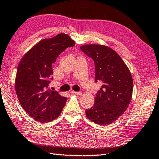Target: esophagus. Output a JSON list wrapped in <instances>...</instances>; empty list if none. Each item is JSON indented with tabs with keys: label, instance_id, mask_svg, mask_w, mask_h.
Wrapping results in <instances>:
<instances>
[{
	"label": "esophagus",
	"instance_id": "1",
	"mask_svg": "<svg viewBox=\"0 0 159 159\" xmlns=\"http://www.w3.org/2000/svg\"><path fill=\"white\" fill-rule=\"evenodd\" d=\"M72 94H74V95H81V94H82V93L79 91V92H76V91H71L70 92Z\"/></svg>",
	"mask_w": 159,
	"mask_h": 159
}]
</instances>
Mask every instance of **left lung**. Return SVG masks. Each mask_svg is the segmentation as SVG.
<instances>
[{"label":"left lung","mask_w":159,"mask_h":159,"mask_svg":"<svg viewBox=\"0 0 159 159\" xmlns=\"http://www.w3.org/2000/svg\"><path fill=\"white\" fill-rule=\"evenodd\" d=\"M80 50L94 61L95 82L103 83L96 94L95 104L85 113L94 123L109 125L123 114L132 99L131 73L121 57L110 48L91 44L81 46Z\"/></svg>","instance_id":"left-lung-1"}]
</instances>
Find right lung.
<instances>
[{"label": "right lung", "instance_id": "1", "mask_svg": "<svg viewBox=\"0 0 159 159\" xmlns=\"http://www.w3.org/2000/svg\"><path fill=\"white\" fill-rule=\"evenodd\" d=\"M75 42L69 36L60 34L40 41L20 61L15 79V91L24 110L35 120L44 123L58 117L67 98L49 84L53 80L52 64L58 55Z\"/></svg>", "mask_w": 159, "mask_h": 159}]
</instances>
